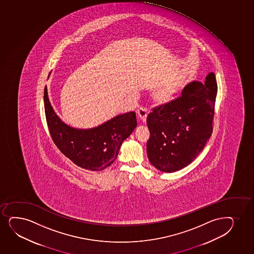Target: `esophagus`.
Masks as SVG:
<instances>
[{
  "label": "esophagus",
  "mask_w": 254,
  "mask_h": 254,
  "mask_svg": "<svg viewBox=\"0 0 254 254\" xmlns=\"http://www.w3.org/2000/svg\"><path fill=\"white\" fill-rule=\"evenodd\" d=\"M138 116V120L140 121L141 124H146V117H147V110L145 108H140L137 112H136Z\"/></svg>",
  "instance_id": "1"
}]
</instances>
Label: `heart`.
Here are the masks:
<instances>
[{
	"label": "heart",
	"mask_w": 254,
	"mask_h": 254,
	"mask_svg": "<svg viewBox=\"0 0 254 254\" xmlns=\"http://www.w3.org/2000/svg\"><path fill=\"white\" fill-rule=\"evenodd\" d=\"M180 89H181L180 82L177 80L169 82L157 89L152 93V99L158 105H166L173 102L177 97Z\"/></svg>",
	"instance_id": "b5f03b06"
}]
</instances>
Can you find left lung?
<instances>
[{
  "label": "left lung",
  "mask_w": 254,
  "mask_h": 254,
  "mask_svg": "<svg viewBox=\"0 0 254 254\" xmlns=\"http://www.w3.org/2000/svg\"><path fill=\"white\" fill-rule=\"evenodd\" d=\"M216 93L215 75L211 72L203 83H190L179 98L149 114L146 150L156 169L175 172L200 154L213 132Z\"/></svg>",
  "instance_id": "left-lung-1"
}]
</instances>
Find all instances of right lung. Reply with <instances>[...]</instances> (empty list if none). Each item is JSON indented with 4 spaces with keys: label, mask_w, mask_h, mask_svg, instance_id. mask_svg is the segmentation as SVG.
I'll use <instances>...</instances> for the list:
<instances>
[{
    "label": "right lung",
    "mask_w": 254,
    "mask_h": 254,
    "mask_svg": "<svg viewBox=\"0 0 254 254\" xmlns=\"http://www.w3.org/2000/svg\"><path fill=\"white\" fill-rule=\"evenodd\" d=\"M45 113L50 134L58 148L76 165L99 171L116 160L124 140L137 126L134 112L114 117L91 128L68 126L56 114L44 90Z\"/></svg>",
    "instance_id": "right-lung-1"
}]
</instances>
